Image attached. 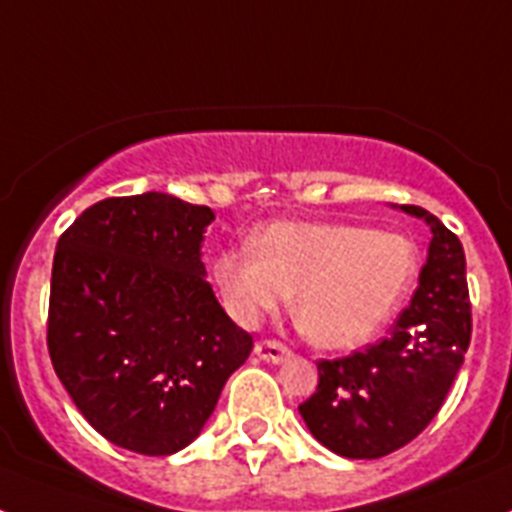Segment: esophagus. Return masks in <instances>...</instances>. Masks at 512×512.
Here are the masks:
<instances>
[{
    "mask_svg": "<svg viewBox=\"0 0 512 512\" xmlns=\"http://www.w3.org/2000/svg\"><path fill=\"white\" fill-rule=\"evenodd\" d=\"M253 351H256V356H259V359L271 361V364H277V361H282L284 356L289 354V348L284 346V343L274 341V338H264V341H259Z\"/></svg>",
    "mask_w": 512,
    "mask_h": 512,
    "instance_id": "1",
    "label": "esophagus"
}]
</instances>
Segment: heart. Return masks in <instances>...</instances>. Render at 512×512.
<instances>
[{
  "instance_id": "1",
  "label": "heart",
  "mask_w": 512,
  "mask_h": 512,
  "mask_svg": "<svg viewBox=\"0 0 512 512\" xmlns=\"http://www.w3.org/2000/svg\"><path fill=\"white\" fill-rule=\"evenodd\" d=\"M420 253L405 233L366 225L277 223L256 246L212 264L225 307L253 325L295 292V320L320 348L372 341L413 292Z\"/></svg>"
}]
</instances>
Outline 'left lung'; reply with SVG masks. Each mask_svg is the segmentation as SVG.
I'll use <instances>...</instances> for the list:
<instances>
[{"label": "left lung", "instance_id": "obj_1", "mask_svg": "<svg viewBox=\"0 0 512 512\" xmlns=\"http://www.w3.org/2000/svg\"><path fill=\"white\" fill-rule=\"evenodd\" d=\"M431 225L420 287L390 336L341 359L318 361V387L300 405L307 428L346 459H382L428 428L472 341L467 259L456 233L423 207Z\"/></svg>", "mask_w": 512, "mask_h": 512}]
</instances>
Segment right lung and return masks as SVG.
Here are the masks:
<instances>
[{
	"label": "right lung",
	"mask_w": 512,
	"mask_h": 512,
	"mask_svg": "<svg viewBox=\"0 0 512 512\" xmlns=\"http://www.w3.org/2000/svg\"><path fill=\"white\" fill-rule=\"evenodd\" d=\"M212 220L210 207L146 192L87 207L58 238L53 369L94 431L135 454L189 446L253 348L205 279Z\"/></svg>",
	"instance_id": "right-lung-1"
}]
</instances>
